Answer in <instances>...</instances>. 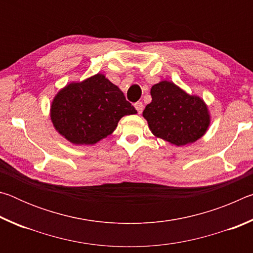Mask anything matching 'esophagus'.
Wrapping results in <instances>:
<instances>
[{
    "instance_id": "1",
    "label": "esophagus",
    "mask_w": 253,
    "mask_h": 253,
    "mask_svg": "<svg viewBox=\"0 0 253 253\" xmlns=\"http://www.w3.org/2000/svg\"><path fill=\"white\" fill-rule=\"evenodd\" d=\"M134 106H135V108H136V110H137V113H138V114L142 113V111H143V108H144L143 102L138 101V102H136V104H135Z\"/></svg>"
}]
</instances>
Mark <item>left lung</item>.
<instances>
[{"label":"left lung","mask_w":253,"mask_h":253,"mask_svg":"<svg viewBox=\"0 0 253 253\" xmlns=\"http://www.w3.org/2000/svg\"><path fill=\"white\" fill-rule=\"evenodd\" d=\"M152 102L143 111L149 129L158 138L176 146L194 143L210 126L208 106L198 96L188 95L170 81L151 89Z\"/></svg>","instance_id":"1"}]
</instances>
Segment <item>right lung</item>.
I'll return each mask as SVG.
<instances>
[{
  "label": "right lung",
  "instance_id": "right-lung-1",
  "mask_svg": "<svg viewBox=\"0 0 253 253\" xmlns=\"http://www.w3.org/2000/svg\"><path fill=\"white\" fill-rule=\"evenodd\" d=\"M137 111L116 84L97 74L62 88L50 117L60 135L75 145H93L110 135L121 118Z\"/></svg>",
  "mask_w": 253,
  "mask_h": 253
}]
</instances>
